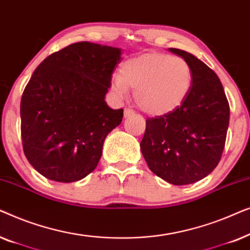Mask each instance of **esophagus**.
<instances>
[{"instance_id": "1", "label": "esophagus", "mask_w": 250, "mask_h": 250, "mask_svg": "<svg viewBox=\"0 0 250 250\" xmlns=\"http://www.w3.org/2000/svg\"><path fill=\"white\" fill-rule=\"evenodd\" d=\"M134 114H135V112H134V110H133V109H131V108H125V110H124V117H125V118L131 117V116H133Z\"/></svg>"}]
</instances>
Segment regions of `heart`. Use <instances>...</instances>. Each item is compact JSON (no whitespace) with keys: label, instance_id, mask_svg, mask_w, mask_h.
<instances>
[{"label":"heart","instance_id":"b5f03b06","mask_svg":"<svg viewBox=\"0 0 250 250\" xmlns=\"http://www.w3.org/2000/svg\"><path fill=\"white\" fill-rule=\"evenodd\" d=\"M192 86V71L182 58L146 53L123 64L110 77V91L119 100L134 90L136 104L151 116L168 115L183 104Z\"/></svg>","mask_w":250,"mask_h":250}]
</instances>
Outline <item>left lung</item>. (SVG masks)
<instances>
[{
  "label": "left lung",
  "instance_id": "left-lung-1",
  "mask_svg": "<svg viewBox=\"0 0 250 250\" xmlns=\"http://www.w3.org/2000/svg\"><path fill=\"white\" fill-rule=\"evenodd\" d=\"M192 71L186 100L168 115L146 119L140 143L149 168L174 186L203 180L213 172L224 150L230 107L220 78L187 51L169 47Z\"/></svg>",
  "mask_w": 250,
  "mask_h": 250
}]
</instances>
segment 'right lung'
<instances>
[{
  "label": "right lung",
  "instance_id": "1",
  "mask_svg": "<svg viewBox=\"0 0 250 250\" xmlns=\"http://www.w3.org/2000/svg\"><path fill=\"white\" fill-rule=\"evenodd\" d=\"M122 49L70 44L44 59L20 104L23 152L46 179L76 182L97 167L104 142L122 123L123 109L104 101Z\"/></svg>",
  "mask_w": 250,
  "mask_h": 250
}]
</instances>
